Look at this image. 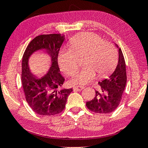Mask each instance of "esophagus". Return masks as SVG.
<instances>
[{
	"label": "esophagus",
	"instance_id": "esophagus-1",
	"mask_svg": "<svg viewBox=\"0 0 148 148\" xmlns=\"http://www.w3.org/2000/svg\"><path fill=\"white\" fill-rule=\"evenodd\" d=\"M84 87L83 86H75L73 87V90H76V91H81L82 90L84 89Z\"/></svg>",
	"mask_w": 148,
	"mask_h": 148
}]
</instances>
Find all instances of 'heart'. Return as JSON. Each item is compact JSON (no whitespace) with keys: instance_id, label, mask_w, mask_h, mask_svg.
I'll return each instance as SVG.
<instances>
[{"instance_id":"heart-1","label":"heart","mask_w":148,"mask_h":148,"mask_svg":"<svg viewBox=\"0 0 148 148\" xmlns=\"http://www.w3.org/2000/svg\"><path fill=\"white\" fill-rule=\"evenodd\" d=\"M83 69L73 75L71 82L84 84L95 77H104L116 68L118 53L114 45L105 41L92 32H84L70 40V47L61 49L58 54L60 69L67 75H71L78 69V58L84 56Z\"/></svg>"}]
</instances>
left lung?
I'll return each instance as SVG.
<instances>
[{
    "mask_svg": "<svg viewBox=\"0 0 148 148\" xmlns=\"http://www.w3.org/2000/svg\"><path fill=\"white\" fill-rule=\"evenodd\" d=\"M118 53V63L114 72L109 78L99 82L100 90H96L95 98L86 102V107L92 112L109 114L114 112L120 105L127 77L125 60L120 48Z\"/></svg>",
    "mask_w": 148,
    "mask_h": 148,
    "instance_id": "1",
    "label": "left lung"
}]
</instances>
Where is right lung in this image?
<instances>
[{
  "instance_id": "obj_1",
  "label": "right lung",
  "mask_w": 148,
  "mask_h": 148,
  "mask_svg": "<svg viewBox=\"0 0 148 148\" xmlns=\"http://www.w3.org/2000/svg\"><path fill=\"white\" fill-rule=\"evenodd\" d=\"M64 40L60 34H41L28 44L22 63V83L25 97L32 110L41 116L60 114L65 108L67 98L72 88L60 89L64 82L61 75L58 56ZM45 49L51 57L52 64L49 72L41 78L32 74L28 66V59L35 51Z\"/></svg>"
}]
</instances>
